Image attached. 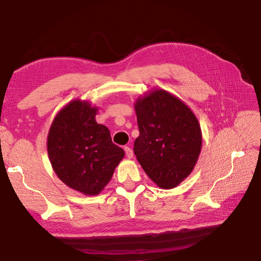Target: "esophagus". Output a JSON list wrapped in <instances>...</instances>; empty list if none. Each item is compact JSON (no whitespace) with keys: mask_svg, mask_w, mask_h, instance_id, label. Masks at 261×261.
<instances>
[{"mask_svg":"<svg viewBox=\"0 0 261 261\" xmlns=\"http://www.w3.org/2000/svg\"><path fill=\"white\" fill-rule=\"evenodd\" d=\"M124 150H125V154H126V156H127L128 159H132V158L134 156V152H133L132 148H129V147H125V148H124Z\"/></svg>","mask_w":261,"mask_h":261,"instance_id":"1","label":"esophagus"}]
</instances>
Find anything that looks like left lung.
<instances>
[{"label":"left lung","instance_id":"8db88e82","mask_svg":"<svg viewBox=\"0 0 261 261\" xmlns=\"http://www.w3.org/2000/svg\"><path fill=\"white\" fill-rule=\"evenodd\" d=\"M139 136L134 152L141 168L163 189L180 184L201 151V128L183 101L163 89L140 96L134 105Z\"/></svg>","mask_w":261,"mask_h":261}]
</instances>
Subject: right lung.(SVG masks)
<instances>
[{
    "instance_id": "right-lung-1",
    "label": "right lung",
    "mask_w": 261,
    "mask_h": 261,
    "mask_svg": "<svg viewBox=\"0 0 261 261\" xmlns=\"http://www.w3.org/2000/svg\"><path fill=\"white\" fill-rule=\"evenodd\" d=\"M97 113L88 101H70L54 117L46 141L55 174L87 196L102 192L125 155L107 126L96 122Z\"/></svg>"
}]
</instances>
